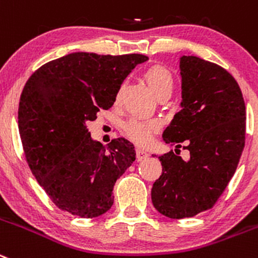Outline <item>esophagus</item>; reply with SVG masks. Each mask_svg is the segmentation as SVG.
I'll use <instances>...</instances> for the list:
<instances>
[{
	"instance_id": "obj_1",
	"label": "esophagus",
	"mask_w": 258,
	"mask_h": 258,
	"mask_svg": "<svg viewBox=\"0 0 258 258\" xmlns=\"http://www.w3.org/2000/svg\"><path fill=\"white\" fill-rule=\"evenodd\" d=\"M136 156H137V160H144V159L148 158L149 153L146 150H144V149L137 148L136 149Z\"/></svg>"
}]
</instances>
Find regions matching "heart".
I'll list each match as a JSON object with an SVG mask.
<instances>
[{
    "instance_id": "1",
    "label": "heart",
    "mask_w": 258,
    "mask_h": 258,
    "mask_svg": "<svg viewBox=\"0 0 258 258\" xmlns=\"http://www.w3.org/2000/svg\"><path fill=\"white\" fill-rule=\"evenodd\" d=\"M144 79L158 98L162 96L163 94L172 93L174 80H173V76L169 70L165 69V67L159 66V64L149 67L144 72ZM119 95H121V89L117 93V100L119 99ZM160 127H162V122L156 118H151V119L131 118L127 122H124L122 130L130 140L139 144V145L146 146L153 143L154 135L160 130Z\"/></svg>"
}]
</instances>
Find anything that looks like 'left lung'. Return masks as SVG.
I'll return each instance as SVG.
<instances>
[{
    "mask_svg": "<svg viewBox=\"0 0 258 258\" xmlns=\"http://www.w3.org/2000/svg\"><path fill=\"white\" fill-rule=\"evenodd\" d=\"M182 109L163 132L167 144L189 151L159 156L162 175L151 201L170 219L191 218L215 205L239 163L245 140V105L239 85L225 69L195 56L180 57Z\"/></svg>",
    "mask_w": 258,
    "mask_h": 258,
    "instance_id": "left-lung-1",
    "label": "left lung"
}]
</instances>
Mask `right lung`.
Segmentation results:
<instances>
[{"mask_svg":"<svg viewBox=\"0 0 258 258\" xmlns=\"http://www.w3.org/2000/svg\"><path fill=\"white\" fill-rule=\"evenodd\" d=\"M144 54L70 53L31 75L19 103V132L31 173L53 204L80 218L113 205V187L135 162V146L114 139L94 141L86 122L109 109L127 75Z\"/></svg>","mask_w":258,"mask_h":258,"instance_id":"add662e5","label":"right lung"}]
</instances>
